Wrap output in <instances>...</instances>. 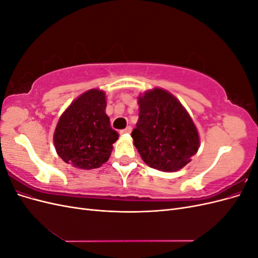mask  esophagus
I'll return each mask as SVG.
<instances>
[{"mask_svg":"<svg viewBox=\"0 0 258 258\" xmlns=\"http://www.w3.org/2000/svg\"><path fill=\"white\" fill-rule=\"evenodd\" d=\"M131 131H132V128H131V126H128L126 129L121 130V131H120V134H121V135H123V134H130Z\"/></svg>","mask_w":258,"mask_h":258,"instance_id":"esophagus-1","label":"esophagus"}]
</instances>
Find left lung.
<instances>
[{
  "instance_id": "1",
  "label": "left lung",
  "mask_w": 258,
  "mask_h": 258,
  "mask_svg": "<svg viewBox=\"0 0 258 258\" xmlns=\"http://www.w3.org/2000/svg\"><path fill=\"white\" fill-rule=\"evenodd\" d=\"M138 104L139 120L131 137L143 161L165 172L185 167L200 143L197 128L185 107L161 88L140 95Z\"/></svg>"
}]
</instances>
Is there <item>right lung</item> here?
I'll return each instance as SVG.
<instances>
[{
  "instance_id": "right-lung-1",
  "label": "right lung",
  "mask_w": 258,
  "mask_h": 258,
  "mask_svg": "<svg viewBox=\"0 0 258 258\" xmlns=\"http://www.w3.org/2000/svg\"><path fill=\"white\" fill-rule=\"evenodd\" d=\"M105 93L99 89L84 92L60 116L53 134L59 157L75 168L96 169L110 158L118 134L105 114Z\"/></svg>"
}]
</instances>
